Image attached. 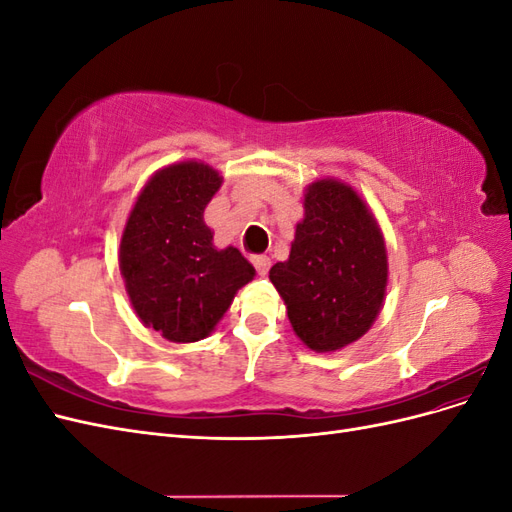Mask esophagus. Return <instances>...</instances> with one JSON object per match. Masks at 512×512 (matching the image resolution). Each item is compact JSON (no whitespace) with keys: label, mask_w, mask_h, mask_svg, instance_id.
<instances>
[{"label":"esophagus","mask_w":512,"mask_h":512,"mask_svg":"<svg viewBox=\"0 0 512 512\" xmlns=\"http://www.w3.org/2000/svg\"><path fill=\"white\" fill-rule=\"evenodd\" d=\"M252 262H254L258 275H267V271L271 267V258L269 256H254Z\"/></svg>","instance_id":"1"}]
</instances>
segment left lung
I'll list each match as a JSON object with an SVG mask.
<instances>
[{"instance_id":"1","label":"left lung","mask_w":512,"mask_h":512,"mask_svg":"<svg viewBox=\"0 0 512 512\" xmlns=\"http://www.w3.org/2000/svg\"><path fill=\"white\" fill-rule=\"evenodd\" d=\"M269 280L292 331L314 352H337L376 322L389 284V256L374 211L350 183L316 179L303 194V220L290 256Z\"/></svg>"}]
</instances>
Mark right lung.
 <instances>
[{
  "mask_svg": "<svg viewBox=\"0 0 512 512\" xmlns=\"http://www.w3.org/2000/svg\"><path fill=\"white\" fill-rule=\"evenodd\" d=\"M224 177L203 160L156 170L143 185L119 243V271L134 312L168 342L190 344L218 327L256 269L237 247L213 245L205 209Z\"/></svg>",
  "mask_w": 512,
  "mask_h": 512,
  "instance_id": "obj_1",
  "label": "right lung"
}]
</instances>
